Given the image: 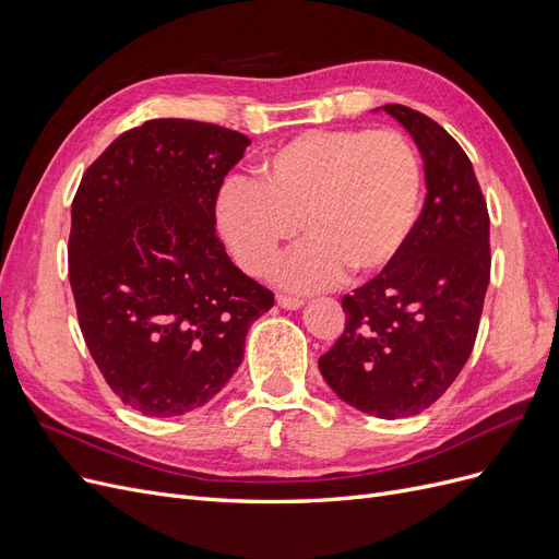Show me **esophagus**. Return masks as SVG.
<instances>
[{"label":"esophagus","instance_id":"34e87169","mask_svg":"<svg viewBox=\"0 0 559 559\" xmlns=\"http://www.w3.org/2000/svg\"><path fill=\"white\" fill-rule=\"evenodd\" d=\"M277 306L284 310H298L306 306V300L302 298H294V296H277Z\"/></svg>","mask_w":559,"mask_h":559}]
</instances>
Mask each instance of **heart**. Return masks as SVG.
Listing matches in <instances>:
<instances>
[{
	"mask_svg": "<svg viewBox=\"0 0 559 559\" xmlns=\"http://www.w3.org/2000/svg\"><path fill=\"white\" fill-rule=\"evenodd\" d=\"M421 170L399 132L308 130L257 165V183L233 179L216 200V228L249 275H265L286 242L306 235L277 280L310 292L366 280L396 261L411 240Z\"/></svg>",
	"mask_w": 559,
	"mask_h": 559,
	"instance_id": "1",
	"label": "heart"
}]
</instances>
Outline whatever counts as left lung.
<instances>
[{"instance_id":"1","label":"left lung","mask_w":559,"mask_h":559,"mask_svg":"<svg viewBox=\"0 0 559 559\" xmlns=\"http://www.w3.org/2000/svg\"><path fill=\"white\" fill-rule=\"evenodd\" d=\"M376 111L417 144L427 198L396 261L343 298L345 331L319 370L352 408L399 419L441 399L471 357L489 284V216L468 156L441 126L403 105Z\"/></svg>"}]
</instances>
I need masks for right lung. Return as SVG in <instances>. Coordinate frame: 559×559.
Returning a JSON list of instances; mask_svg holds the SVG:
<instances>
[{"label": "right lung", "instance_id": "obj_1", "mask_svg": "<svg viewBox=\"0 0 559 559\" xmlns=\"http://www.w3.org/2000/svg\"><path fill=\"white\" fill-rule=\"evenodd\" d=\"M222 126L156 118L114 140L72 202L70 284L114 394L146 417L205 405L275 306L216 238V195L249 146Z\"/></svg>", "mask_w": 559, "mask_h": 559}]
</instances>
